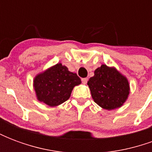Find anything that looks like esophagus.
Instances as JSON below:
<instances>
[{"instance_id":"1","label":"esophagus","mask_w":152,"mask_h":152,"mask_svg":"<svg viewBox=\"0 0 152 152\" xmlns=\"http://www.w3.org/2000/svg\"><path fill=\"white\" fill-rule=\"evenodd\" d=\"M81 81H82L83 84H86L87 81H88V78H82V79H81Z\"/></svg>"}]
</instances>
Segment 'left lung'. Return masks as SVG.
I'll return each instance as SVG.
<instances>
[{"label": "left lung", "instance_id": "left-lung-1", "mask_svg": "<svg viewBox=\"0 0 152 152\" xmlns=\"http://www.w3.org/2000/svg\"><path fill=\"white\" fill-rule=\"evenodd\" d=\"M94 102L101 107L113 110L123 105L129 94L127 79L115 69L106 65L97 68L88 81Z\"/></svg>", "mask_w": 152, "mask_h": 152}]
</instances>
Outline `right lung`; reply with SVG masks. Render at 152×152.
<instances>
[{
	"instance_id": "1",
	"label": "right lung",
	"mask_w": 152,
	"mask_h": 152,
	"mask_svg": "<svg viewBox=\"0 0 152 152\" xmlns=\"http://www.w3.org/2000/svg\"><path fill=\"white\" fill-rule=\"evenodd\" d=\"M80 83L76 73L71 72L66 66L58 63L36 76L34 88L39 101L55 107L69 99L73 88Z\"/></svg>"
}]
</instances>
